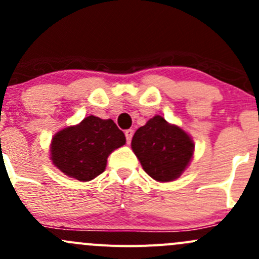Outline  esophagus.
Returning a JSON list of instances; mask_svg holds the SVG:
<instances>
[{
	"mask_svg": "<svg viewBox=\"0 0 259 259\" xmlns=\"http://www.w3.org/2000/svg\"><path fill=\"white\" fill-rule=\"evenodd\" d=\"M133 134H134V130H133V129H127V130H125V137H126V142H127V144H130V142H132Z\"/></svg>",
	"mask_w": 259,
	"mask_h": 259,
	"instance_id": "obj_1",
	"label": "esophagus"
}]
</instances>
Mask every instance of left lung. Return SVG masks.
Listing matches in <instances>:
<instances>
[{
    "label": "left lung",
    "instance_id": "left-lung-1",
    "mask_svg": "<svg viewBox=\"0 0 259 259\" xmlns=\"http://www.w3.org/2000/svg\"><path fill=\"white\" fill-rule=\"evenodd\" d=\"M132 148L145 173L158 182L179 178L194 153L192 138L160 115L151 117L135 132Z\"/></svg>",
    "mask_w": 259,
    "mask_h": 259
}]
</instances>
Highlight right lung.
<instances>
[{
	"label": "right lung",
	"mask_w": 259,
	"mask_h": 259,
	"mask_svg": "<svg viewBox=\"0 0 259 259\" xmlns=\"http://www.w3.org/2000/svg\"><path fill=\"white\" fill-rule=\"evenodd\" d=\"M125 143L124 133L113 120L90 115L55 134L50 158L65 176L89 182L105 170L108 156Z\"/></svg>",
	"instance_id": "add662e5"
}]
</instances>
